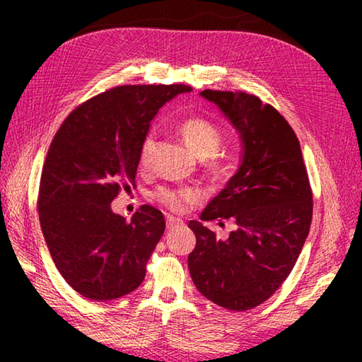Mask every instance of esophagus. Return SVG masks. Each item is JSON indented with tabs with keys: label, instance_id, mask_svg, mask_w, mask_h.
I'll list each match as a JSON object with an SVG mask.
<instances>
[{
	"label": "esophagus",
	"instance_id": "esophagus-1",
	"mask_svg": "<svg viewBox=\"0 0 362 362\" xmlns=\"http://www.w3.org/2000/svg\"><path fill=\"white\" fill-rule=\"evenodd\" d=\"M166 223H168V228H175V226H180V225H183V222H182L180 218L173 217V216H168V218H166Z\"/></svg>",
	"mask_w": 362,
	"mask_h": 362
}]
</instances>
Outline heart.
<instances>
[{"label": "heart", "mask_w": 362, "mask_h": 362, "mask_svg": "<svg viewBox=\"0 0 362 362\" xmlns=\"http://www.w3.org/2000/svg\"><path fill=\"white\" fill-rule=\"evenodd\" d=\"M180 136L194 156L201 159L207 158V168L216 177L226 174V166L216 153L222 145V132L218 127L206 118L193 116L180 122ZM153 136H146L142 148H140V163L145 164L150 156ZM155 198L174 212H185L188 207L198 203L201 192L193 187H159L155 192Z\"/></svg>", "instance_id": "b5f03b06"}]
</instances>
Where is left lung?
Returning a JSON list of instances; mask_svg holds the SVG:
<instances>
[{
    "label": "left lung",
    "instance_id": "1",
    "mask_svg": "<svg viewBox=\"0 0 362 362\" xmlns=\"http://www.w3.org/2000/svg\"><path fill=\"white\" fill-rule=\"evenodd\" d=\"M241 139V164L201 220L233 218L220 240L198 220L188 226L196 246L188 255L192 279L203 296L226 310L265 302L289 276L308 236L313 194L298 139L278 110L259 97L206 89Z\"/></svg>",
    "mask_w": 362,
    "mask_h": 362
}]
</instances>
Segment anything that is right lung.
<instances>
[{"label":"right lung","mask_w":362,"mask_h":362,"mask_svg":"<svg viewBox=\"0 0 362 362\" xmlns=\"http://www.w3.org/2000/svg\"><path fill=\"white\" fill-rule=\"evenodd\" d=\"M185 84L118 86L79 105L60 126L40 182V223L59 273L83 297L119 298L142 284L161 240V211L142 206L131 222L112 211L136 185L140 148L164 103Z\"/></svg>","instance_id":"1"}]
</instances>
